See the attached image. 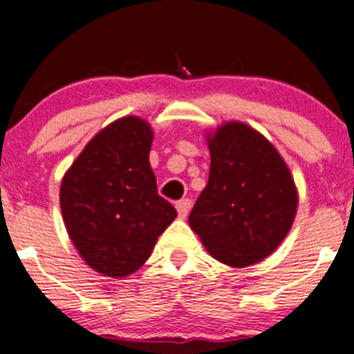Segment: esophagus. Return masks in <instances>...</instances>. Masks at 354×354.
I'll return each mask as SVG.
<instances>
[{"mask_svg":"<svg viewBox=\"0 0 354 354\" xmlns=\"http://www.w3.org/2000/svg\"><path fill=\"white\" fill-rule=\"evenodd\" d=\"M191 206H192V203H191V199H180V201H177V205H176V208H177V212H178V216H180V218H185V216L189 215V212H191Z\"/></svg>","mask_w":354,"mask_h":354,"instance_id":"1","label":"esophagus"}]
</instances>
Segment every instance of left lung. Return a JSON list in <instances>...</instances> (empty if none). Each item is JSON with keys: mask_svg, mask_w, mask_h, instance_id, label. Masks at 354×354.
Wrapping results in <instances>:
<instances>
[{"mask_svg": "<svg viewBox=\"0 0 354 354\" xmlns=\"http://www.w3.org/2000/svg\"><path fill=\"white\" fill-rule=\"evenodd\" d=\"M209 177L189 225L213 258L248 267L274 253L297 208L291 172L254 129L230 122L208 139Z\"/></svg>", "mask_w": 354, "mask_h": 354, "instance_id": "obj_1", "label": "left lung"}]
</instances>
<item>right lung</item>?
Here are the masks:
<instances>
[{"label":"right lung","mask_w":354,"mask_h":354,"mask_svg":"<svg viewBox=\"0 0 354 354\" xmlns=\"http://www.w3.org/2000/svg\"><path fill=\"white\" fill-rule=\"evenodd\" d=\"M151 142L145 120L120 118L91 139L62 180L59 206L70 239L100 274L125 277L138 270L177 216L158 194Z\"/></svg>","instance_id":"add662e5"}]
</instances>
